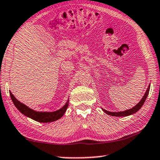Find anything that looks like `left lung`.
<instances>
[{
	"instance_id": "left-lung-1",
	"label": "left lung",
	"mask_w": 160,
	"mask_h": 160,
	"mask_svg": "<svg viewBox=\"0 0 160 160\" xmlns=\"http://www.w3.org/2000/svg\"><path fill=\"white\" fill-rule=\"evenodd\" d=\"M150 86H151V83H149V85H148V88H147L146 93H145V94H144L143 97H142L141 100H140V101L138 102V103L135 106V107L131 108V109L124 110V111H120V112H110V111H108V110L103 109V108H102V109L104 112H105V113H107L108 115H109V116H112L123 117V116H130V115H132L134 113H135V112H137L138 110H139L140 108H142V106L143 105L144 102H145V101H146V98L148 95V92H149V90H150Z\"/></svg>"
}]
</instances>
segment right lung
Listing matches in <instances>:
<instances>
[{
	"mask_svg": "<svg viewBox=\"0 0 160 160\" xmlns=\"http://www.w3.org/2000/svg\"><path fill=\"white\" fill-rule=\"evenodd\" d=\"M9 93L11 99H12L15 107L19 110V111L21 113L25 115V116L28 117V118L33 119L34 121H37L38 122L49 123L58 120L64 115L66 110H67L68 106H69V99H68L65 105L58 110H55V111L53 112L37 111V110H34L28 108V106L17 99L11 91Z\"/></svg>",
	"mask_w": 160,
	"mask_h": 160,
	"instance_id": "right-lung-1",
	"label": "right lung"
}]
</instances>
